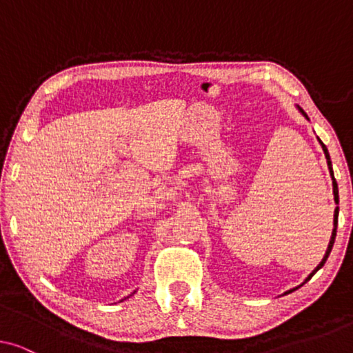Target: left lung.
<instances>
[{"label":"left lung","mask_w":353,"mask_h":353,"mask_svg":"<svg viewBox=\"0 0 353 353\" xmlns=\"http://www.w3.org/2000/svg\"><path fill=\"white\" fill-rule=\"evenodd\" d=\"M297 110L299 112H301L303 117H305L307 120H308V115L303 112V109L301 108V105H297ZM318 143L321 144V148H323V152H325V157H326V162H327V168H330V173H331V180H332V194H334V202H336V209H334V220H332V233H331V239H330V244H327V249H326V252H325V255H323V259H321V262L316 265L315 267V270H313V272L308 274V276L303 279V283H307L308 279H310L313 274H315L318 270H320L323 265L326 263V260H327V257H330V254H331V249H332V245H334V239H336V231H337V216H339V190H337V181H336V178H334V172H332V163H331V157H330V152H327V148L325 146V144H323V141L320 138H318ZM302 283V284H303ZM302 284H299V286H296L294 289H297V288H301ZM294 289H289L288 292H292ZM286 294V292H284Z\"/></svg>","instance_id":"obj_1"}]
</instances>
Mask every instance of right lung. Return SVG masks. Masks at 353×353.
Masks as SVG:
<instances>
[{
  "instance_id": "add662e5",
  "label": "right lung",
  "mask_w": 353,
  "mask_h": 353,
  "mask_svg": "<svg viewBox=\"0 0 353 353\" xmlns=\"http://www.w3.org/2000/svg\"><path fill=\"white\" fill-rule=\"evenodd\" d=\"M134 292H137V291H133V292H132V294H130V296H127V297H125V299H122V301H120V302H123V301H127V299H128V297H132V296H133V294H134Z\"/></svg>"
}]
</instances>
